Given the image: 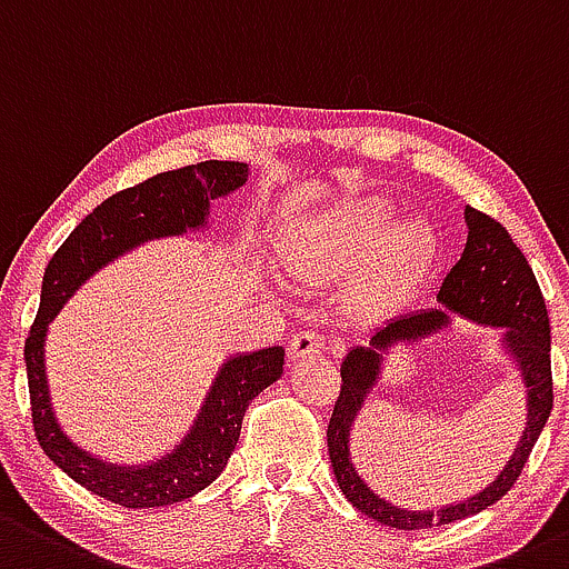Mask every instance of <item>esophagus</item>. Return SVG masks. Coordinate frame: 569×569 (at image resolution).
Instances as JSON below:
<instances>
[{"mask_svg": "<svg viewBox=\"0 0 569 569\" xmlns=\"http://www.w3.org/2000/svg\"><path fill=\"white\" fill-rule=\"evenodd\" d=\"M321 349H325V338H321L319 332L305 330V332L295 335V338H291L289 355H291V360H302V357L319 355Z\"/></svg>", "mask_w": 569, "mask_h": 569, "instance_id": "obj_1", "label": "esophagus"}]
</instances>
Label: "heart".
Returning <instances> with one entry per match:
<instances>
[{
	"label": "heart",
	"instance_id": "b5f03b06",
	"mask_svg": "<svg viewBox=\"0 0 569 569\" xmlns=\"http://www.w3.org/2000/svg\"><path fill=\"white\" fill-rule=\"evenodd\" d=\"M387 223H390V207L385 201H355L305 223L286 244V256L297 272H338V269L357 267L379 250ZM433 248L436 239L428 223L422 220L400 223L381 246L370 272V291L385 297L400 289L428 264Z\"/></svg>",
	"mask_w": 569,
	"mask_h": 569
}]
</instances>
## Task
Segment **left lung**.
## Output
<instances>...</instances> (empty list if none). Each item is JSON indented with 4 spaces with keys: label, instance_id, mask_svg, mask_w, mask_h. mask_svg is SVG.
<instances>
[{
    "label": "left lung",
    "instance_id": "1",
    "mask_svg": "<svg viewBox=\"0 0 569 569\" xmlns=\"http://www.w3.org/2000/svg\"><path fill=\"white\" fill-rule=\"evenodd\" d=\"M466 248L447 272L436 300L441 308L417 310V313L398 316L370 335L368 346H355L340 365V395L327 428V447L330 463L346 499L373 521L392 526V529H430V526L456 523L460 518L477 516L499 501L516 480L521 477L523 463L529 460L531 447L540 439L548 417L553 409V379H551V325L542 291L537 286L535 272L512 237L501 223L475 207L463 212ZM477 320L483 326H501L506 330L502 345L525 376L527 387V428L522 441L513 451L506 469L480 495L440 508L439 511H403L376 497L350 463L348 436L363 398L372 389L380 375V362L392 345L416 342L449 329L451 313Z\"/></svg>",
    "mask_w": 569,
    "mask_h": 569
}]
</instances>
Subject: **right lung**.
<instances>
[{
    "instance_id": "right-lung-1",
    "label": "right lung",
    "mask_w": 569,
    "mask_h": 569,
    "mask_svg": "<svg viewBox=\"0 0 569 569\" xmlns=\"http://www.w3.org/2000/svg\"><path fill=\"white\" fill-rule=\"evenodd\" d=\"M244 182L248 163L237 160H204L177 171H163L136 188L119 190L94 207L48 261L38 319L23 346L34 436L46 456L70 480L113 505L130 510L177 505L218 480L237 447L244 409L256 395L280 379L286 351L283 346H272L229 357L220 365L188 436L169 456L147 466H117L83 452L59 428L43 360L48 325L89 274L149 239L204 229L209 201L234 193Z\"/></svg>"
}]
</instances>
